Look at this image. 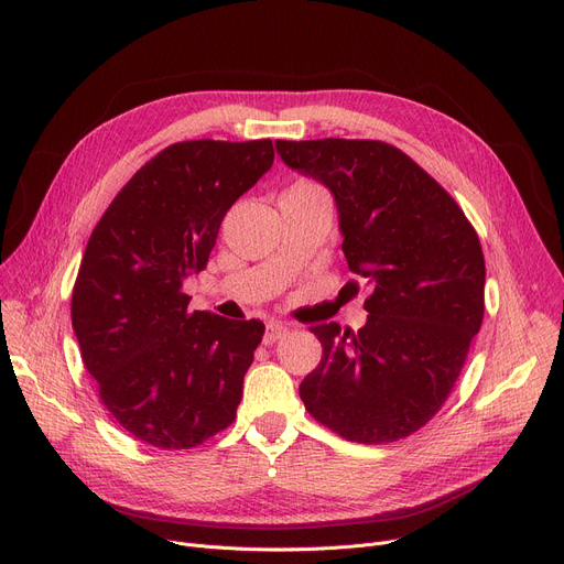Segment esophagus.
<instances>
[{
	"label": "esophagus",
	"mask_w": 564,
	"mask_h": 564,
	"mask_svg": "<svg viewBox=\"0 0 564 564\" xmlns=\"http://www.w3.org/2000/svg\"><path fill=\"white\" fill-rule=\"evenodd\" d=\"M285 332H288L285 324H281V322H270V324H267V332H264V345L276 343Z\"/></svg>",
	"instance_id": "34e87169"
}]
</instances>
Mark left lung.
<instances>
[{
  "label": "left lung",
  "mask_w": 564,
  "mask_h": 564,
  "mask_svg": "<svg viewBox=\"0 0 564 564\" xmlns=\"http://www.w3.org/2000/svg\"><path fill=\"white\" fill-rule=\"evenodd\" d=\"M276 153L332 192L349 270L370 288L357 334L336 322L313 327L322 359L300 387L304 406L347 441L404 438L446 402L480 332L478 235L453 196L395 145L279 139Z\"/></svg>",
  "instance_id": "1"
}]
</instances>
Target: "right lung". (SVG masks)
Instances as JSON below:
<instances>
[{
    "instance_id": "obj_1",
    "label": "right lung",
    "mask_w": 564,
    "mask_h": 564,
    "mask_svg": "<svg viewBox=\"0 0 564 564\" xmlns=\"http://www.w3.org/2000/svg\"><path fill=\"white\" fill-rule=\"evenodd\" d=\"M274 164L270 139L181 141L118 192L86 245L73 332L107 411L162 451L194 448L235 421L260 319L189 311L230 205Z\"/></svg>"
}]
</instances>
